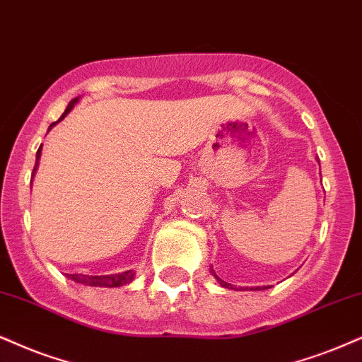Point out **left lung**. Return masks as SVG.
I'll use <instances>...</instances> for the list:
<instances>
[{"label":"left lung","instance_id":"obj_1","mask_svg":"<svg viewBox=\"0 0 362 362\" xmlns=\"http://www.w3.org/2000/svg\"><path fill=\"white\" fill-rule=\"evenodd\" d=\"M319 166H320V164H319ZM209 272H211V275L215 276V279L218 280V284H220L221 287H225V288H233V285L228 284V282H225V280H221L220 276H218V275L215 274V270H213V267H211V270H209ZM269 287H270V285H269ZM269 287H250V290H265V288H269ZM247 288H248V287H247Z\"/></svg>","mask_w":362,"mask_h":362}]
</instances>
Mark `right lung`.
Instances as JSON below:
<instances>
[{"label": "right lung", "instance_id": "right-lung-1", "mask_svg": "<svg viewBox=\"0 0 362 362\" xmlns=\"http://www.w3.org/2000/svg\"><path fill=\"white\" fill-rule=\"evenodd\" d=\"M78 99H74L70 102L69 107L65 109V112L62 114V117L57 120V122H53L50 129L55 126V124L60 122L62 119L66 117V114L70 112V110L74 109L75 104H77ZM48 129V131H50ZM40 156H42V146H40L38 153H37V163H35V168H33V176H35V171H37L38 168V163H40ZM134 275H136V272L134 270H126V272H120V274H110V275H82V274H66L70 280H74L75 284H80V285H87V287H122V285H127L131 284L134 280Z\"/></svg>", "mask_w": 362, "mask_h": 362}]
</instances>
